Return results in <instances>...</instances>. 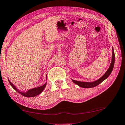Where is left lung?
I'll return each mask as SVG.
<instances>
[{
	"instance_id": "1",
	"label": "left lung",
	"mask_w": 125,
	"mask_h": 125,
	"mask_svg": "<svg viewBox=\"0 0 125 125\" xmlns=\"http://www.w3.org/2000/svg\"><path fill=\"white\" fill-rule=\"evenodd\" d=\"M112 63H111V64L110 65V67L109 68L108 70L106 72V73L104 74L103 76H102L100 79H99L97 81H94V82L92 83H87V82H81V81H75L73 80V81L76 83V85L80 86V87H83V88H92L95 87L97 85H98L99 83H101L102 82L105 80V79L108 78V77L110 75V74L112 73V70L113 69V67H114V62H115V54L114 52V49H113V55H112Z\"/></svg>"
}]
</instances>
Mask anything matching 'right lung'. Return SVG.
<instances>
[{
  "instance_id": "right-lung-1",
  "label": "right lung",
  "mask_w": 125,
  "mask_h": 125,
  "mask_svg": "<svg viewBox=\"0 0 125 125\" xmlns=\"http://www.w3.org/2000/svg\"><path fill=\"white\" fill-rule=\"evenodd\" d=\"M9 83H10V84L11 85V86H12L13 89H15L17 92H18L19 93H20V94H22V96H23L24 97H35L36 96H37V95L39 94H41V93L42 92V91L44 90V88L45 87V86H46V83H45V84H44V85L41 86H40V87L34 88H32V89H31V90H28V91L27 92H22L20 91L19 90H18L17 88H16L15 86L13 85L12 83H11L9 80Z\"/></svg>"
}]
</instances>
